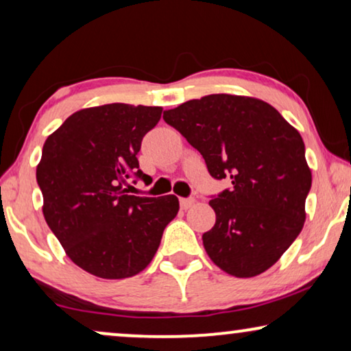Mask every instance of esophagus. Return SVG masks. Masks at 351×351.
Segmentation results:
<instances>
[{"instance_id":"obj_1","label":"esophagus","mask_w":351,"mask_h":351,"mask_svg":"<svg viewBox=\"0 0 351 351\" xmlns=\"http://www.w3.org/2000/svg\"><path fill=\"white\" fill-rule=\"evenodd\" d=\"M195 204V198H180V208L190 209Z\"/></svg>"}]
</instances>
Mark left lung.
Returning <instances> with one entry per match:
<instances>
[{"instance_id":"obj_1","label":"left lung","mask_w":351,"mask_h":351,"mask_svg":"<svg viewBox=\"0 0 351 351\" xmlns=\"http://www.w3.org/2000/svg\"><path fill=\"white\" fill-rule=\"evenodd\" d=\"M162 118L203 155L214 179L232 180L209 201L215 223L203 244L210 261L237 278L275 265L305 222L311 171L299 131L270 104L246 95H204Z\"/></svg>"}]
</instances>
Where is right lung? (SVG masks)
<instances>
[{
	"instance_id": "add662e5",
	"label": "right lung",
	"mask_w": 351,
	"mask_h": 351,
	"mask_svg": "<svg viewBox=\"0 0 351 351\" xmlns=\"http://www.w3.org/2000/svg\"><path fill=\"white\" fill-rule=\"evenodd\" d=\"M161 107L108 104L83 108L46 138L36 180L43 214L70 261L104 280L141 273L160 247L166 225L179 213L174 195H128L138 169L143 136Z\"/></svg>"
}]
</instances>
